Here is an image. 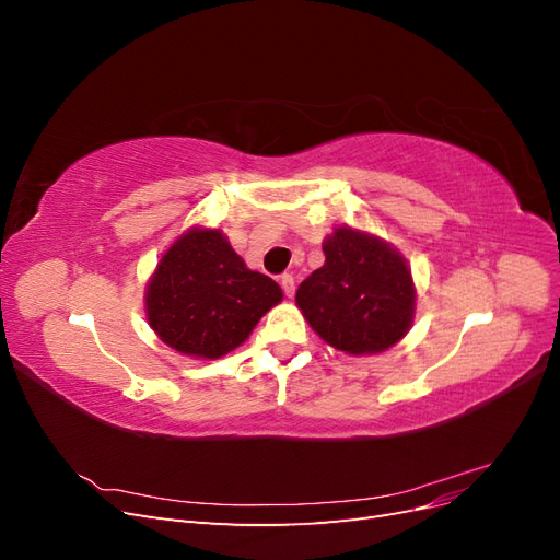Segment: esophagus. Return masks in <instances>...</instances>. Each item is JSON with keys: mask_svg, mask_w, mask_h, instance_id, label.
<instances>
[{"mask_svg": "<svg viewBox=\"0 0 560 560\" xmlns=\"http://www.w3.org/2000/svg\"><path fill=\"white\" fill-rule=\"evenodd\" d=\"M280 284H282V292H284L287 296H294V290H296V282H294V276H290V273H284V276L280 278Z\"/></svg>", "mask_w": 560, "mask_h": 560, "instance_id": "obj_1", "label": "esophagus"}]
</instances>
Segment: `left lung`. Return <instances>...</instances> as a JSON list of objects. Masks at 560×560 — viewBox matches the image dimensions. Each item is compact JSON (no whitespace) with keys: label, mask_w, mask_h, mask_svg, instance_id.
Returning a JSON list of instances; mask_svg holds the SVG:
<instances>
[{"label":"left lung","mask_w":560,"mask_h":560,"mask_svg":"<svg viewBox=\"0 0 560 560\" xmlns=\"http://www.w3.org/2000/svg\"><path fill=\"white\" fill-rule=\"evenodd\" d=\"M322 249L325 266L296 290V306L313 331L348 354H374L401 341L416 313V287L401 254L350 226H338Z\"/></svg>","instance_id":"obj_1"}]
</instances>
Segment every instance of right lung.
Wrapping results in <instances>:
<instances>
[{
	"instance_id": "obj_1",
	"label": "right lung",
	"mask_w": 560,
	"mask_h": 560,
	"mask_svg": "<svg viewBox=\"0 0 560 560\" xmlns=\"http://www.w3.org/2000/svg\"><path fill=\"white\" fill-rule=\"evenodd\" d=\"M282 290L249 270L219 229H189L171 245L147 284V319L165 346L217 360L247 341Z\"/></svg>"
}]
</instances>
